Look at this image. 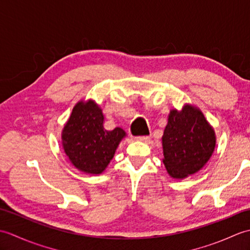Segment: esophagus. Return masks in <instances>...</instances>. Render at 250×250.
<instances>
[{"label":"esophagus","mask_w":250,"mask_h":250,"mask_svg":"<svg viewBox=\"0 0 250 250\" xmlns=\"http://www.w3.org/2000/svg\"><path fill=\"white\" fill-rule=\"evenodd\" d=\"M149 139H150V137L148 135H142V136L135 137L136 141H141V142H147V141H149Z\"/></svg>","instance_id":"1"}]
</instances>
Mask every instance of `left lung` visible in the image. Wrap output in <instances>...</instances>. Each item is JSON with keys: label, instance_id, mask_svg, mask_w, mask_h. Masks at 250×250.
<instances>
[{"label": "left lung", "instance_id": "obj_1", "mask_svg": "<svg viewBox=\"0 0 250 250\" xmlns=\"http://www.w3.org/2000/svg\"><path fill=\"white\" fill-rule=\"evenodd\" d=\"M164 166L174 178H185L205 166L215 149L216 136L201 110L186 105L171 110L163 137Z\"/></svg>", "mask_w": 250, "mask_h": 250}]
</instances>
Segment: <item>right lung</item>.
Returning <instances> with one entry per match:
<instances>
[{
    "label": "right lung",
    "mask_w": 250,
    "mask_h": 250,
    "mask_svg": "<svg viewBox=\"0 0 250 250\" xmlns=\"http://www.w3.org/2000/svg\"><path fill=\"white\" fill-rule=\"evenodd\" d=\"M102 109L93 101L79 102L63 129V148L74 167L90 174L102 173L113 159L125 132L103 126Z\"/></svg>",
    "instance_id": "add662e5"
}]
</instances>
